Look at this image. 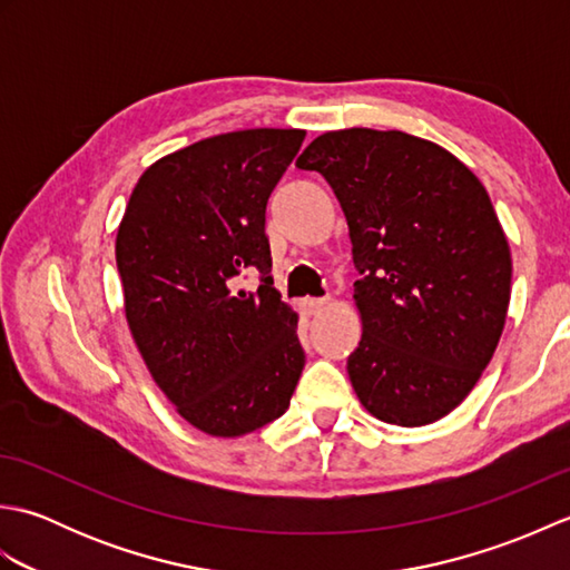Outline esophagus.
<instances>
[{
    "label": "esophagus",
    "mask_w": 570,
    "mask_h": 570,
    "mask_svg": "<svg viewBox=\"0 0 570 570\" xmlns=\"http://www.w3.org/2000/svg\"><path fill=\"white\" fill-rule=\"evenodd\" d=\"M325 304H328V298H304V308L311 313H318L321 308H325Z\"/></svg>",
    "instance_id": "34e87169"
}]
</instances>
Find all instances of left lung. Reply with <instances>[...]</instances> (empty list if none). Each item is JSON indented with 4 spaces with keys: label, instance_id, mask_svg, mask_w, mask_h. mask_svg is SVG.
Listing matches in <instances>:
<instances>
[{
    "label": "left lung",
    "instance_id": "obj_1",
    "mask_svg": "<svg viewBox=\"0 0 570 570\" xmlns=\"http://www.w3.org/2000/svg\"><path fill=\"white\" fill-rule=\"evenodd\" d=\"M328 180L353 242L362 337L347 357L372 416L426 426L490 365L512 254L485 186L439 144L367 127L325 131L296 159Z\"/></svg>",
    "mask_w": 570,
    "mask_h": 570
}]
</instances>
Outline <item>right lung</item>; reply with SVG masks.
<instances>
[{"label": "right lung", "instance_id": "add662e5", "mask_svg": "<svg viewBox=\"0 0 570 570\" xmlns=\"http://www.w3.org/2000/svg\"><path fill=\"white\" fill-rule=\"evenodd\" d=\"M304 129H239L141 174L117 229L125 316L154 382L198 431L237 439L288 409L298 316L274 288L264 213ZM257 268V293L232 278Z\"/></svg>", "mask_w": 570, "mask_h": 570}]
</instances>
